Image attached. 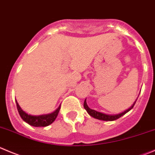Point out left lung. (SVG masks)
Instances as JSON below:
<instances>
[{
  "mask_svg": "<svg viewBox=\"0 0 155 155\" xmlns=\"http://www.w3.org/2000/svg\"><path fill=\"white\" fill-rule=\"evenodd\" d=\"M136 102V101L134 102V103H133V104L132 105L130 108H128V109L126 110L125 111H124V112L120 113V114H104V113L99 112V111L94 110L91 109L90 107H88V104H87L86 99H85V101H84V108L86 110V111L88 112V114H89L91 117L95 118V119L101 120H104V121H113V120H117L118 118L121 117L122 116H124V114H126L127 112H129L130 110L133 109V107H134Z\"/></svg>",
  "mask_w": 155,
  "mask_h": 155,
  "instance_id": "left-lung-1",
  "label": "left lung"
}]
</instances>
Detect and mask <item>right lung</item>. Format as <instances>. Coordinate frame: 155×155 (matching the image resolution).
I'll return each mask as SVG.
<instances>
[{
	"mask_svg": "<svg viewBox=\"0 0 155 155\" xmlns=\"http://www.w3.org/2000/svg\"><path fill=\"white\" fill-rule=\"evenodd\" d=\"M16 107H17L18 112L20 115L21 118L25 121V123L28 124L29 125L35 127H47L51 124L55 119L57 118L59 113L60 109H61V105L58 107L57 110H55L54 112L48 114H42V115H31V114H27L26 112L23 110L20 106L18 104L17 101L16 100Z\"/></svg>",
	"mask_w": 155,
	"mask_h": 155,
	"instance_id": "obj_1",
	"label": "right lung"
}]
</instances>
